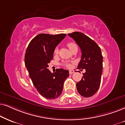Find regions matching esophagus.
<instances>
[{
	"instance_id": "1",
	"label": "esophagus",
	"mask_w": 125,
	"mask_h": 125,
	"mask_svg": "<svg viewBox=\"0 0 125 125\" xmlns=\"http://www.w3.org/2000/svg\"><path fill=\"white\" fill-rule=\"evenodd\" d=\"M74 73V70H70L69 71V74H73Z\"/></svg>"
}]
</instances>
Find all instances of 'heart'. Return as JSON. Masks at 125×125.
I'll list each match as a JSON object with an SVG mask.
<instances>
[{
    "label": "heart",
    "mask_w": 125,
    "mask_h": 125,
    "mask_svg": "<svg viewBox=\"0 0 125 125\" xmlns=\"http://www.w3.org/2000/svg\"><path fill=\"white\" fill-rule=\"evenodd\" d=\"M67 46H68V47L69 48V49L70 50L71 49H72L73 47H74V46H76V44L73 42H69L67 43ZM58 53V49H57V48H56V49H55V50H54V54H57ZM64 66H65L66 67H67V68H70L71 67V64H66Z\"/></svg>",
    "instance_id": "b5f03b06"
}]
</instances>
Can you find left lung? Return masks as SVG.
<instances>
[{"label":"left lung","instance_id":"1","mask_svg":"<svg viewBox=\"0 0 125 125\" xmlns=\"http://www.w3.org/2000/svg\"><path fill=\"white\" fill-rule=\"evenodd\" d=\"M68 35L75 41L82 52L78 69L86 70L82 79L76 83V89L83 97H90L100 86L103 69L101 49L93 40L82 32H74Z\"/></svg>","mask_w":125,"mask_h":125}]
</instances>
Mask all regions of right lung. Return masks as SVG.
Instances as JSON below:
<instances>
[{
  "instance_id": "add662e5",
  "label": "right lung",
  "mask_w": 125,
  "mask_h": 125,
  "mask_svg": "<svg viewBox=\"0 0 125 125\" xmlns=\"http://www.w3.org/2000/svg\"><path fill=\"white\" fill-rule=\"evenodd\" d=\"M66 36L65 34L38 35L31 40L25 54V65L33 84L42 96L49 99L59 97L69 76L66 70L57 69L52 73L48 69L55 49Z\"/></svg>"
}]
</instances>
